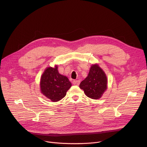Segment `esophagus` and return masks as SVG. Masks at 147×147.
<instances>
[{
	"instance_id": "34e87169",
	"label": "esophagus",
	"mask_w": 147,
	"mask_h": 147,
	"mask_svg": "<svg viewBox=\"0 0 147 147\" xmlns=\"http://www.w3.org/2000/svg\"><path fill=\"white\" fill-rule=\"evenodd\" d=\"M80 83V80H74L73 81V84L74 85L76 86H78Z\"/></svg>"
}]
</instances>
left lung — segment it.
I'll return each instance as SVG.
<instances>
[{"mask_svg": "<svg viewBox=\"0 0 147 147\" xmlns=\"http://www.w3.org/2000/svg\"><path fill=\"white\" fill-rule=\"evenodd\" d=\"M107 82L105 73L97 64H95L91 66L88 76L81 82L80 88L88 97L97 99L106 91Z\"/></svg>", "mask_w": 147, "mask_h": 147, "instance_id": "obj_1", "label": "left lung"}]
</instances>
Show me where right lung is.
<instances>
[{"instance_id":"1","label":"right lung","mask_w":147,"mask_h":147,"mask_svg":"<svg viewBox=\"0 0 147 147\" xmlns=\"http://www.w3.org/2000/svg\"><path fill=\"white\" fill-rule=\"evenodd\" d=\"M71 87L68 78L59 73L57 66L46 69L41 76L40 91L52 102H57L63 98Z\"/></svg>"}]
</instances>
